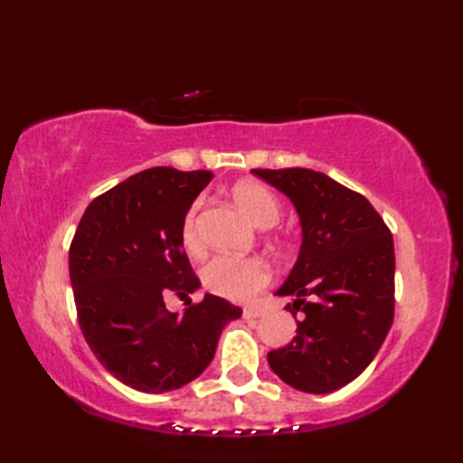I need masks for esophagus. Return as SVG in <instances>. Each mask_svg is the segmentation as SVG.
Masks as SVG:
<instances>
[{
    "label": "esophagus",
    "instance_id": "esophagus-1",
    "mask_svg": "<svg viewBox=\"0 0 463 463\" xmlns=\"http://www.w3.org/2000/svg\"><path fill=\"white\" fill-rule=\"evenodd\" d=\"M244 318H260L262 317V310L260 308H254V307H249L244 308Z\"/></svg>",
    "mask_w": 463,
    "mask_h": 463
}]
</instances>
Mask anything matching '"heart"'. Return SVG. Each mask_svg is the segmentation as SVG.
Here are the masks:
<instances>
[{
  "label": "heart",
  "instance_id": "1",
  "mask_svg": "<svg viewBox=\"0 0 463 463\" xmlns=\"http://www.w3.org/2000/svg\"><path fill=\"white\" fill-rule=\"evenodd\" d=\"M232 199L239 209L259 226L269 229L280 219V203L267 186L254 181L239 183L232 189ZM181 239L186 250H201V237L196 229V204L186 213L181 229ZM272 272L267 260L257 257H214L203 269V282L216 297L232 302H249L267 287Z\"/></svg>",
  "mask_w": 463,
  "mask_h": 463
}]
</instances>
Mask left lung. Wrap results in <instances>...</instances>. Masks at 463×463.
<instances>
[{"instance_id": "8db88e82", "label": "left lung", "mask_w": 463, "mask_h": 463, "mask_svg": "<svg viewBox=\"0 0 463 463\" xmlns=\"http://www.w3.org/2000/svg\"><path fill=\"white\" fill-rule=\"evenodd\" d=\"M292 201L302 226L297 264L277 290L297 336L269 352L288 386L330 394L366 370L394 320V241L366 196L312 169H252Z\"/></svg>"}]
</instances>
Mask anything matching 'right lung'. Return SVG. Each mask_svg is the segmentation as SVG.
I'll list each match as a JSON object with an SVG mask.
<instances>
[{
  "label": "right lung",
  "mask_w": 463,
  "mask_h": 463,
  "mask_svg": "<svg viewBox=\"0 0 463 463\" xmlns=\"http://www.w3.org/2000/svg\"><path fill=\"white\" fill-rule=\"evenodd\" d=\"M211 179L209 171L153 166L97 196L75 231L69 279L81 332L107 372L133 390L163 394L199 378L222 328L242 314L214 294L183 317L163 300L201 287L181 229Z\"/></svg>",
  "instance_id": "1"
}]
</instances>
